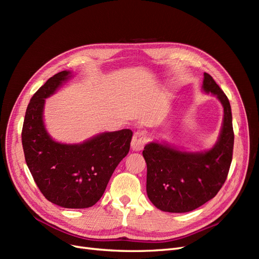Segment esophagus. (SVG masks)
Wrapping results in <instances>:
<instances>
[{
	"instance_id": "esophagus-1",
	"label": "esophagus",
	"mask_w": 259,
	"mask_h": 259,
	"mask_svg": "<svg viewBox=\"0 0 259 259\" xmlns=\"http://www.w3.org/2000/svg\"><path fill=\"white\" fill-rule=\"evenodd\" d=\"M148 142V133L145 131H137L132 139V149L134 151L143 150Z\"/></svg>"
}]
</instances>
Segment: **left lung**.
<instances>
[{
	"label": "left lung",
	"mask_w": 259,
	"mask_h": 259,
	"mask_svg": "<svg viewBox=\"0 0 259 259\" xmlns=\"http://www.w3.org/2000/svg\"><path fill=\"white\" fill-rule=\"evenodd\" d=\"M202 88L215 95L224 108L222 131L213 148L188 152L152 142L143 151L148 198L163 211L186 213L200 207L215 197L228 176L234 142L230 103L208 73H204Z\"/></svg>",
	"instance_id": "obj_1"
}]
</instances>
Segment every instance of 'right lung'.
Here are the masks:
<instances>
[{"label":"right lung","instance_id":"right-lung-1","mask_svg":"<svg viewBox=\"0 0 259 259\" xmlns=\"http://www.w3.org/2000/svg\"><path fill=\"white\" fill-rule=\"evenodd\" d=\"M71 76L61 71L41 86L28 105L21 132L27 165L50 202L65 208H88L103 197L111 175L130 151L133 132L101 133L82 144H61L43 121L45 99Z\"/></svg>","mask_w":259,"mask_h":259}]
</instances>
